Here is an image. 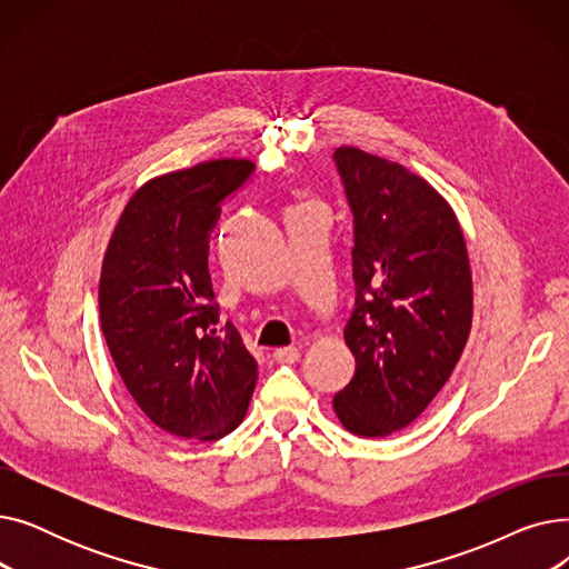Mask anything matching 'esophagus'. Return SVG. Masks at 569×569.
I'll return each instance as SVG.
<instances>
[{
	"label": "esophagus",
	"instance_id": "esophagus-1",
	"mask_svg": "<svg viewBox=\"0 0 569 569\" xmlns=\"http://www.w3.org/2000/svg\"><path fill=\"white\" fill-rule=\"evenodd\" d=\"M300 350H297V348H277L274 352H272V357H274V360L279 362V365H292V362H297V360H300Z\"/></svg>",
	"mask_w": 569,
	"mask_h": 569
}]
</instances>
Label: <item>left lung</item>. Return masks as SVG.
Wrapping results in <instances>:
<instances>
[{"label": "left lung", "mask_w": 569, "mask_h": 569, "mask_svg": "<svg viewBox=\"0 0 569 569\" xmlns=\"http://www.w3.org/2000/svg\"><path fill=\"white\" fill-rule=\"evenodd\" d=\"M355 219V311L343 337L355 376L335 397L341 425L382 438L425 412L452 376L472 322V277L455 209L401 163L339 147Z\"/></svg>", "instance_id": "1"}]
</instances>
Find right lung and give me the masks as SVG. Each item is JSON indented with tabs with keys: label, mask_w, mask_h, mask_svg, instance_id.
<instances>
[{
	"label": "right lung",
	"mask_w": 569,
	"mask_h": 569,
	"mask_svg": "<svg viewBox=\"0 0 569 569\" xmlns=\"http://www.w3.org/2000/svg\"><path fill=\"white\" fill-rule=\"evenodd\" d=\"M253 168L219 159L149 179L103 256L99 313L112 362L149 420L187 440H219L242 425L258 380L232 322L219 325L207 269L221 202Z\"/></svg>",
	"instance_id": "obj_1"
}]
</instances>
